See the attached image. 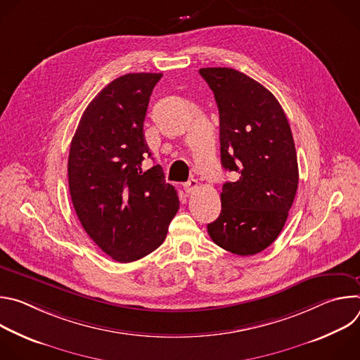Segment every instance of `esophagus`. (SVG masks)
Wrapping results in <instances>:
<instances>
[{
  "label": "esophagus",
  "mask_w": 360,
  "mask_h": 360,
  "mask_svg": "<svg viewBox=\"0 0 360 360\" xmlns=\"http://www.w3.org/2000/svg\"><path fill=\"white\" fill-rule=\"evenodd\" d=\"M198 186H199L198 181H196V179H191V181H188V182L184 185V191H185L186 193H192L195 189H198Z\"/></svg>",
  "instance_id": "34e87169"
}]
</instances>
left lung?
Listing matches in <instances>:
<instances>
[{
  "label": "left lung",
  "instance_id": "1",
  "mask_svg": "<svg viewBox=\"0 0 360 360\" xmlns=\"http://www.w3.org/2000/svg\"><path fill=\"white\" fill-rule=\"evenodd\" d=\"M199 74L218 104L222 167L238 174L222 186V210L208 233L232 253H259L283 229L297 189L288 118L274 94L243 72L219 67Z\"/></svg>",
  "mask_w": 360,
  "mask_h": 360
}]
</instances>
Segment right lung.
<instances>
[{"label": "right lung", "mask_w": 360, "mask_h": 360, "mask_svg": "<svg viewBox=\"0 0 360 360\" xmlns=\"http://www.w3.org/2000/svg\"><path fill=\"white\" fill-rule=\"evenodd\" d=\"M162 74L122 75L84 111L68 157V184L77 217L88 236L117 262L138 261L167 238L179 210L172 185L150 157L143 121Z\"/></svg>", "instance_id": "obj_1"}]
</instances>
